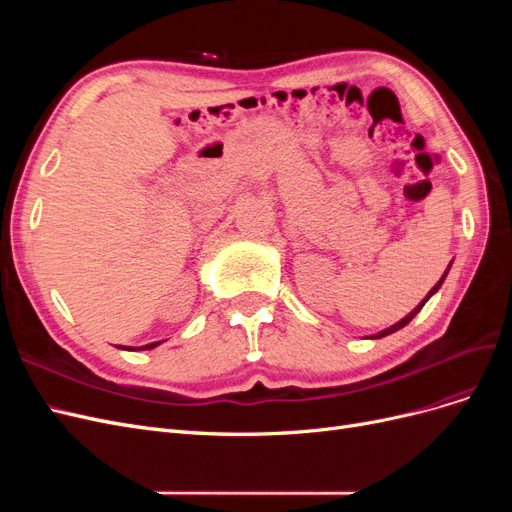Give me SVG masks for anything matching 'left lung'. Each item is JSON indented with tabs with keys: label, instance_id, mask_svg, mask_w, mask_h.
Returning <instances> with one entry per match:
<instances>
[{
	"label": "left lung",
	"instance_id": "1",
	"mask_svg": "<svg viewBox=\"0 0 512 512\" xmlns=\"http://www.w3.org/2000/svg\"><path fill=\"white\" fill-rule=\"evenodd\" d=\"M451 265H453V262H451ZM451 265H448V267H446V271H444V275H442V277H440V282H438V284H436V286H433V288H431V290H429V292H427V294H425V299H423V301H421V303H418V305H416V307H414V309H412V312H410V314H408V316H404V318H401V320H399V322H395V324H391V327H389V329H384V331H380V333H376V335H371V337H369V339H380V337H386V335H391V333H395V331H399V329H404V327H406V324H408V322H410V320H412V318H414V316H416V314H418V312H421V309H423V305H425V303H427V301H429V299H431V297H433V294H436V292H438V290H440V286H442V282H444V280H446V275H448V271H451Z\"/></svg>",
	"mask_w": 512,
	"mask_h": 512
}]
</instances>
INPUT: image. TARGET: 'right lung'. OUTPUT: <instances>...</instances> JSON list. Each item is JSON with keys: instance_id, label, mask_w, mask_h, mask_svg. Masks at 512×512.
I'll use <instances>...</instances> for the list:
<instances>
[{"instance_id": "1", "label": "right lung", "mask_w": 512, "mask_h": 512, "mask_svg": "<svg viewBox=\"0 0 512 512\" xmlns=\"http://www.w3.org/2000/svg\"><path fill=\"white\" fill-rule=\"evenodd\" d=\"M162 342H151V344H145V346H138V348H134V346H117V348H121V350H153V348H158Z\"/></svg>"}]
</instances>
